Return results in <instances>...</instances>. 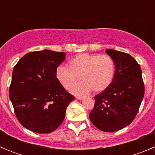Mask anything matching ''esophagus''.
Listing matches in <instances>:
<instances>
[{
	"mask_svg": "<svg viewBox=\"0 0 155 155\" xmlns=\"http://www.w3.org/2000/svg\"><path fill=\"white\" fill-rule=\"evenodd\" d=\"M84 98V96H77V97H76L77 99H78V100H82Z\"/></svg>",
	"mask_w": 155,
	"mask_h": 155,
	"instance_id": "obj_1",
	"label": "esophagus"
}]
</instances>
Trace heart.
I'll use <instances>...</instances> for the list:
<instances>
[{
	"instance_id": "b5f03b06",
	"label": "heart",
	"mask_w": 155,
	"mask_h": 155,
	"mask_svg": "<svg viewBox=\"0 0 155 155\" xmlns=\"http://www.w3.org/2000/svg\"><path fill=\"white\" fill-rule=\"evenodd\" d=\"M115 74L114 61L109 56L102 54L81 53L72 58L69 68L60 66L56 75L63 87L67 90L80 80L83 82L72 88L75 94H84L93 90L102 92L110 85Z\"/></svg>"
}]
</instances>
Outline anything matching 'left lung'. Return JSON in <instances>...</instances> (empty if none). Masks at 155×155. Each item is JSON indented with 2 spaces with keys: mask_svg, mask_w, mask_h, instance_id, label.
<instances>
[{
  "mask_svg": "<svg viewBox=\"0 0 155 155\" xmlns=\"http://www.w3.org/2000/svg\"><path fill=\"white\" fill-rule=\"evenodd\" d=\"M114 61L116 71L110 85L94 97L89 114L91 122L104 132H114L134 120L144 95L141 68L128 53L106 49Z\"/></svg>",
  "mask_w": 155,
  "mask_h": 155,
  "instance_id": "1",
  "label": "left lung"
}]
</instances>
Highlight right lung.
<instances>
[{
  "mask_svg": "<svg viewBox=\"0 0 155 155\" xmlns=\"http://www.w3.org/2000/svg\"><path fill=\"white\" fill-rule=\"evenodd\" d=\"M66 53L44 50L23 56L12 72L9 97L18 120L38 134L57 130L74 97L56 75Z\"/></svg>",
  "mask_w": 155,
  "mask_h": 155,
  "instance_id": "obj_1",
  "label": "right lung"
}]
</instances>
